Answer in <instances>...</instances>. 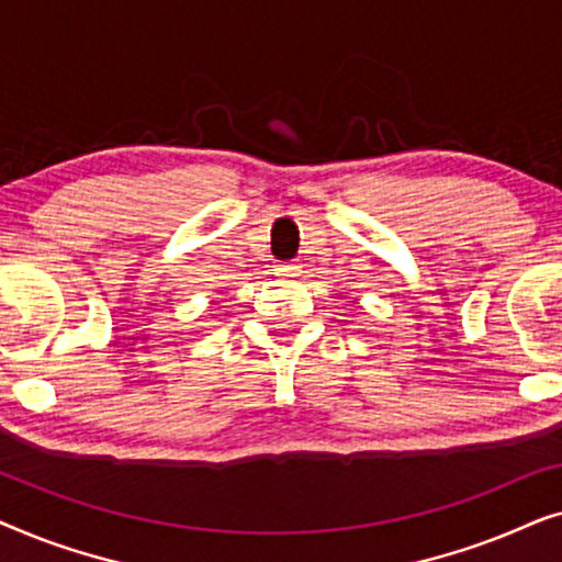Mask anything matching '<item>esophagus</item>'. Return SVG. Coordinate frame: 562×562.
<instances>
[{"label":"esophagus","mask_w":562,"mask_h":562,"mask_svg":"<svg viewBox=\"0 0 562 562\" xmlns=\"http://www.w3.org/2000/svg\"><path fill=\"white\" fill-rule=\"evenodd\" d=\"M276 276H281V279H296L299 273H302V266L299 263H281L273 268Z\"/></svg>","instance_id":"1"}]
</instances>
